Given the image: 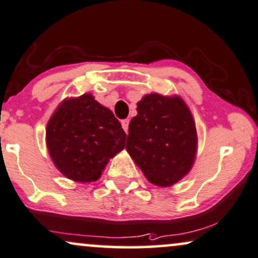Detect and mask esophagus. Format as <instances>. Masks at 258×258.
<instances>
[{"mask_svg": "<svg viewBox=\"0 0 258 258\" xmlns=\"http://www.w3.org/2000/svg\"><path fill=\"white\" fill-rule=\"evenodd\" d=\"M122 128L124 129V132L128 134V129H129V119H123L122 121Z\"/></svg>", "mask_w": 258, "mask_h": 258, "instance_id": "obj_1", "label": "esophagus"}]
</instances>
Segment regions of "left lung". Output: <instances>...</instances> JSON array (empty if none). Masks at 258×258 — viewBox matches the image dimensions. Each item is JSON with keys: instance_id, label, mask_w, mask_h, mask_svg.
<instances>
[{"instance_id": "obj_1", "label": "left lung", "mask_w": 258, "mask_h": 258, "mask_svg": "<svg viewBox=\"0 0 258 258\" xmlns=\"http://www.w3.org/2000/svg\"><path fill=\"white\" fill-rule=\"evenodd\" d=\"M125 149L149 182L175 185L195 165L198 135L192 112L178 95L149 93L137 103Z\"/></svg>"}]
</instances>
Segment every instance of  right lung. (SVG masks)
<instances>
[{
	"instance_id": "1",
	"label": "right lung",
	"mask_w": 258,
	"mask_h": 258,
	"mask_svg": "<svg viewBox=\"0 0 258 258\" xmlns=\"http://www.w3.org/2000/svg\"><path fill=\"white\" fill-rule=\"evenodd\" d=\"M126 135L112 111L92 93L65 98L46 126V146L56 169L76 182L97 181Z\"/></svg>"
}]
</instances>
